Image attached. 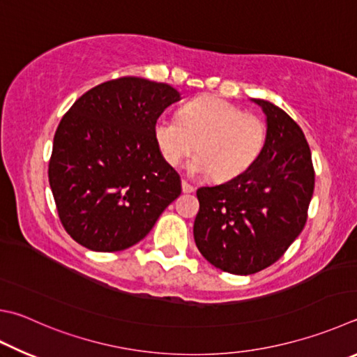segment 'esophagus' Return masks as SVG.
I'll list each match as a JSON object with an SVG mask.
<instances>
[{
  "instance_id": "34e87169",
  "label": "esophagus",
  "mask_w": 357,
  "mask_h": 357,
  "mask_svg": "<svg viewBox=\"0 0 357 357\" xmlns=\"http://www.w3.org/2000/svg\"><path fill=\"white\" fill-rule=\"evenodd\" d=\"M181 185H183V192L184 193H192L193 190H195V187L187 183V181H183V184H181Z\"/></svg>"
}]
</instances>
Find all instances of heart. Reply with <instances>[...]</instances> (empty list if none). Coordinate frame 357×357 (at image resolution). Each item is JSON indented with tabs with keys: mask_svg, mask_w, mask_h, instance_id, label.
I'll return each instance as SVG.
<instances>
[{
	"mask_svg": "<svg viewBox=\"0 0 357 357\" xmlns=\"http://www.w3.org/2000/svg\"><path fill=\"white\" fill-rule=\"evenodd\" d=\"M153 134L168 165H181L197 148L199 153L189 170L228 181L250 170L261 158L267 125L259 115L220 96H199L184 105L178 116L158 119Z\"/></svg>",
	"mask_w": 357,
	"mask_h": 357,
	"instance_id": "1",
	"label": "heart"
}]
</instances>
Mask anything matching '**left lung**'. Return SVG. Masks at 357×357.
Wrapping results in <instances>:
<instances>
[{
  "instance_id": "1",
  "label": "left lung",
  "mask_w": 357,
  "mask_h": 357,
  "mask_svg": "<svg viewBox=\"0 0 357 357\" xmlns=\"http://www.w3.org/2000/svg\"><path fill=\"white\" fill-rule=\"evenodd\" d=\"M267 116L261 158L243 174L199 187L193 237L213 267L252 275L275 264L300 236L314 193L312 156L301 128L265 100H252Z\"/></svg>"
}]
</instances>
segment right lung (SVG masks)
Here are the masks:
<instances>
[{
  "mask_svg": "<svg viewBox=\"0 0 357 357\" xmlns=\"http://www.w3.org/2000/svg\"><path fill=\"white\" fill-rule=\"evenodd\" d=\"M181 100L164 82L126 76L90 89L57 126L48 178L61 223L92 251L140 242L181 195V179L162 159L154 123Z\"/></svg>",
  "mask_w": 357,
  "mask_h": 357,
  "instance_id": "obj_1",
  "label": "right lung"
}]
</instances>
